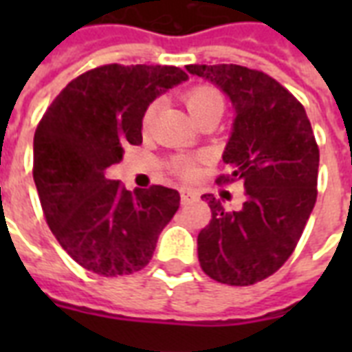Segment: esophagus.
Segmentation results:
<instances>
[{"mask_svg":"<svg viewBox=\"0 0 352 352\" xmlns=\"http://www.w3.org/2000/svg\"><path fill=\"white\" fill-rule=\"evenodd\" d=\"M199 201V193L193 192V190H186V188H182L181 190V203L182 204H190Z\"/></svg>","mask_w":352,"mask_h":352,"instance_id":"esophagus-1","label":"esophagus"}]
</instances>
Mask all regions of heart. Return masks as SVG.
Masks as SVG:
<instances>
[{
	"label": "heart",
	"instance_id": "obj_1",
	"mask_svg": "<svg viewBox=\"0 0 352 352\" xmlns=\"http://www.w3.org/2000/svg\"><path fill=\"white\" fill-rule=\"evenodd\" d=\"M182 100L186 104L188 111L201 124L210 117H223L225 113V98L219 89L214 85H193L182 95ZM157 104H149L142 115V129L148 131L153 120ZM203 162L201 155H177L170 162V170L182 179H193L199 173V164Z\"/></svg>",
	"mask_w": 352,
	"mask_h": 352
}]
</instances>
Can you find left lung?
Returning <instances> with one entry per match:
<instances>
[{
    "label": "left lung",
    "mask_w": 352,
    "mask_h": 352,
    "mask_svg": "<svg viewBox=\"0 0 352 352\" xmlns=\"http://www.w3.org/2000/svg\"><path fill=\"white\" fill-rule=\"evenodd\" d=\"M214 82L235 106L234 133L219 184L243 182V208L203 195L212 219L197 237L201 268L232 287L259 283L283 267L318 197L320 149L305 107L278 80L235 63L186 65Z\"/></svg>",
    "instance_id": "8db88e82"
}]
</instances>
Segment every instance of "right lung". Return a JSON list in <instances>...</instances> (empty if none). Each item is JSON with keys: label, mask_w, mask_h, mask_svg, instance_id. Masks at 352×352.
<instances>
[{"label": "right lung", "mask_w": 352, "mask_h": 352, "mask_svg": "<svg viewBox=\"0 0 352 352\" xmlns=\"http://www.w3.org/2000/svg\"><path fill=\"white\" fill-rule=\"evenodd\" d=\"M188 74L171 65L107 63L71 80L34 133L32 177L45 221L62 248L89 272L142 270L179 210L177 190L129 192L107 179L127 144H142V115Z\"/></svg>", "instance_id": "right-lung-1"}]
</instances>
